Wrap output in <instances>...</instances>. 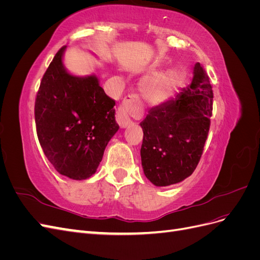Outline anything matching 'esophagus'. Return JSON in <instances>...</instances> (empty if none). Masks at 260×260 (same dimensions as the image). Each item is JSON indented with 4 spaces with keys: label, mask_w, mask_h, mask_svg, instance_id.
I'll use <instances>...</instances> for the list:
<instances>
[{
    "label": "esophagus",
    "mask_w": 260,
    "mask_h": 260,
    "mask_svg": "<svg viewBox=\"0 0 260 260\" xmlns=\"http://www.w3.org/2000/svg\"><path fill=\"white\" fill-rule=\"evenodd\" d=\"M138 102H139V96L137 95V94H130V95L123 99L121 105L118 107V111L116 114V119L121 128L128 127L129 124L132 123V120H131L130 115H129V108L132 104L138 103Z\"/></svg>",
    "instance_id": "esophagus-1"
}]
</instances>
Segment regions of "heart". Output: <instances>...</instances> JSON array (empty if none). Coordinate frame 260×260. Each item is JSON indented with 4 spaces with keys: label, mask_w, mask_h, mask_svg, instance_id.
I'll list each match as a JSON object with an SVG mask.
<instances>
[{
    "label": "heart",
    "mask_w": 260,
    "mask_h": 260,
    "mask_svg": "<svg viewBox=\"0 0 260 260\" xmlns=\"http://www.w3.org/2000/svg\"><path fill=\"white\" fill-rule=\"evenodd\" d=\"M185 79V70L182 67H174L146 80L142 86L143 95L151 104H162L182 86Z\"/></svg>",
    "instance_id": "b5f03b06"
}]
</instances>
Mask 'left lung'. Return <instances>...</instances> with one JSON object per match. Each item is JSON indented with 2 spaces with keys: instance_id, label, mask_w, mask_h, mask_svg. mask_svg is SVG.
I'll return each instance as SVG.
<instances>
[{
  "instance_id": "left-lung-1",
  "label": "left lung",
  "mask_w": 260,
  "mask_h": 260,
  "mask_svg": "<svg viewBox=\"0 0 260 260\" xmlns=\"http://www.w3.org/2000/svg\"><path fill=\"white\" fill-rule=\"evenodd\" d=\"M214 93L200 62L190 85L168 102L152 107L141 122V160L144 175L156 186L190 177L202 157L212 115Z\"/></svg>"
}]
</instances>
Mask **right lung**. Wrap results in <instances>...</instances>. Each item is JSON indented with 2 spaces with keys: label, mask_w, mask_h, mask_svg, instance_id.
I'll use <instances>...</instances> for the list:
<instances>
[{
  "label": "right lung",
  "mask_w": 260,
  "mask_h": 260,
  "mask_svg": "<svg viewBox=\"0 0 260 260\" xmlns=\"http://www.w3.org/2000/svg\"><path fill=\"white\" fill-rule=\"evenodd\" d=\"M62 46L44 73L37 93L35 119L39 142L60 175L90 178L119 129L115 101L95 76L75 77L62 66Z\"/></svg>",
  "instance_id": "1"
}]
</instances>
